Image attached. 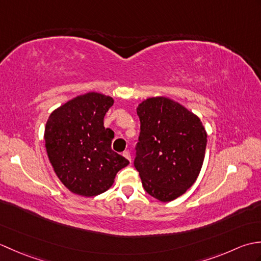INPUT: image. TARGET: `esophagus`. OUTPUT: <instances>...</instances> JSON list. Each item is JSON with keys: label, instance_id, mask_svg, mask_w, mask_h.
<instances>
[{"label": "esophagus", "instance_id": "obj_1", "mask_svg": "<svg viewBox=\"0 0 261 261\" xmlns=\"http://www.w3.org/2000/svg\"><path fill=\"white\" fill-rule=\"evenodd\" d=\"M122 156H123L124 158H126L127 160H129V162L131 163V154H130V152L129 151H123V152H122Z\"/></svg>", "mask_w": 261, "mask_h": 261}]
</instances>
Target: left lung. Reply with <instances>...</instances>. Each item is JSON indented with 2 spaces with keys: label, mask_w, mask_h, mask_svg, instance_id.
Returning <instances> with one entry per match:
<instances>
[{
  "label": "left lung",
  "mask_w": 261,
  "mask_h": 261,
  "mask_svg": "<svg viewBox=\"0 0 261 261\" xmlns=\"http://www.w3.org/2000/svg\"><path fill=\"white\" fill-rule=\"evenodd\" d=\"M140 136L135 167L152 197L170 202L182 195L201 171L207 135L201 120L173 99L147 98L137 108Z\"/></svg>",
  "instance_id": "8db88e82"
}]
</instances>
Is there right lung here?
Instances as JSON below:
<instances>
[{
    "label": "right lung",
    "instance_id": "right-lung-1",
    "mask_svg": "<svg viewBox=\"0 0 261 261\" xmlns=\"http://www.w3.org/2000/svg\"><path fill=\"white\" fill-rule=\"evenodd\" d=\"M114 103L111 96L90 92L56 109L45 127V143L55 173L68 190L92 197L113 185L129 160L111 148L114 132L104 116Z\"/></svg>",
    "mask_w": 261,
    "mask_h": 261
}]
</instances>
